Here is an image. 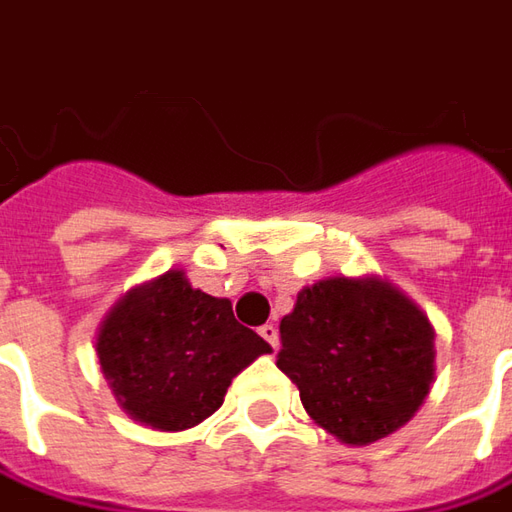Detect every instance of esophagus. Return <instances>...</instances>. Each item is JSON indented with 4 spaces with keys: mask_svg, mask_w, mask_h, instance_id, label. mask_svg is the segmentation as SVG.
Listing matches in <instances>:
<instances>
[{
    "mask_svg": "<svg viewBox=\"0 0 512 512\" xmlns=\"http://www.w3.org/2000/svg\"><path fill=\"white\" fill-rule=\"evenodd\" d=\"M260 338L272 346V349H278V326H275V323H266V326H260Z\"/></svg>",
    "mask_w": 512,
    "mask_h": 512,
    "instance_id": "esophagus-1",
    "label": "esophagus"
}]
</instances>
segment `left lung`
I'll list each match as a JSON object with an SVG mask.
<instances>
[{
	"instance_id": "left-lung-1",
	"label": "left lung",
	"mask_w": 512,
	"mask_h": 512,
	"mask_svg": "<svg viewBox=\"0 0 512 512\" xmlns=\"http://www.w3.org/2000/svg\"><path fill=\"white\" fill-rule=\"evenodd\" d=\"M433 326L389 283L329 278L303 289L280 321L278 369L306 412L346 444L410 421L433 384Z\"/></svg>"
}]
</instances>
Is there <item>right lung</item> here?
<instances>
[{"label":"right lung","mask_w":512,"mask_h":512,"mask_svg":"<svg viewBox=\"0 0 512 512\" xmlns=\"http://www.w3.org/2000/svg\"><path fill=\"white\" fill-rule=\"evenodd\" d=\"M269 349L234 321L229 300L191 289L183 272L128 292L97 338L102 375L120 407L154 430H186L209 418L234 375Z\"/></svg>","instance_id":"add662e5"}]
</instances>
